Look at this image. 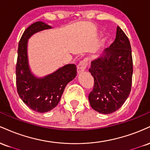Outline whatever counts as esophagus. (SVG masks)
I'll return each instance as SVG.
<instances>
[{
	"label": "esophagus",
	"mask_w": 150,
	"mask_h": 150,
	"mask_svg": "<svg viewBox=\"0 0 150 150\" xmlns=\"http://www.w3.org/2000/svg\"><path fill=\"white\" fill-rule=\"evenodd\" d=\"M86 66H87V61L85 60H83L79 63L78 65H77V74H81L85 71Z\"/></svg>",
	"instance_id": "1"
}]
</instances>
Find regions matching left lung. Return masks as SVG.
Returning a JSON list of instances; mask_svg holds the SVG:
<instances>
[{
    "instance_id": "1",
    "label": "left lung",
    "mask_w": 150,
    "mask_h": 150,
    "mask_svg": "<svg viewBox=\"0 0 150 150\" xmlns=\"http://www.w3.org/2000/svg\"><path fill=\"white\" fill-rule=\"evenodd\" d=\"M89 71L94 80L88 97L92 108L103 114L119 109L131 90L133 70L130 42L118 26L115 41L92 61Z\"/></svg>"
}]
</instances>
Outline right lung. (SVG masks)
Returning a JSON list of instances; mask_svg holds the SVG:
<instances>
[{
    "mask_svg": "<svg viewBox=\"0 0 150 150\" xmlns=\"http://www.w3.org/2000/svg\"><path fill=\"white\" fill-rule=\"evenodd\" d=\"M51 28L43 22H34L26 29L18 44L17 90L23 102L39 113L48 112L57 106L66 85L77 74L76 65L74 64L65 65L42 77H37L31 71L27 53L29 39L37 32Z\"/></svg>",
    "mask_w": 150,
    "mask_h": 150,
    "instance_id": "1",
    "label": "right lung"
}]
</instances>
